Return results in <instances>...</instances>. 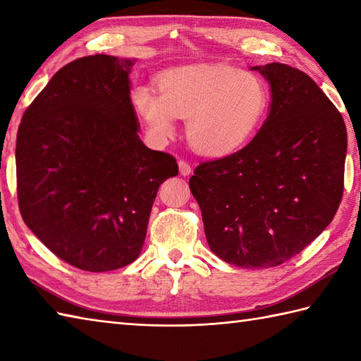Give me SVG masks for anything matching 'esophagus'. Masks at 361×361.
I'll use <instances>...</instances> for the list:
<instances>
[{
  "label": "esophagus",
  "mask_w": 361,
  "mask_h": 361,
  "mask_svg": "<svg viewBox=\"0 0 361 361\" xmlns=\"http://www.w3.org/2000/svg\"><path fill=\"white\" fill-rule=\"evenodd\" d=\"M178 169H180V173H181L183 176H188L190 172H192V169H190V164H189V162L183 161V159H180V161H178Z\"/></svg>",
  "instance_id": "1"
}]
</instances>
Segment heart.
Instances as JSON below:
<instances>
[{"instance_id":"b5f03b06","label":"heart","mask_w":361,"mask_h":361,"mask_svg":"<svg viewBox=\"0 0 361 361\" xmlns=\"http://www.w3.org/2000/svg\"><path fill=\"white\" fill-rule=\"evenodd\" d=\"M157 90L136 86L131 104L153 142L173 137L176 118H186V136L204 157L241 150L263 126L269 90L261 78L225 66H183L157 78Z\"/></svg>"}]
</instances>
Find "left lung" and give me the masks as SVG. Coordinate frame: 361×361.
Instances as JSON below:
<instances>
[{
	"instance_id": "8db88e82",
	"label": "left lung",
	"mask_w": 361,
	"mask_h": 361,
	"mask_svg": "<svg viewBox=\"0 0 361 361\" xmlns=\"http://www.w3.org/2000/svg\"><path fill=\"white\" fill-rule=\"evenodd\" d=\"M271 86L269 114L241 150L202 162L189 180L209 249L245 269L279 266L327 228L344 188L348 133L302 70L252 67Z\"/></svg>"
}]
</instances>
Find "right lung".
I'll return each instance as SVG.
<instances>
[{
	"label": "right lung",
	"instance_id": "add662e5",
	"mask_svg": "<svg viewBox=\"0 0 361 361\" xmlns=\"http://www.w3.org/2000/svg\"><path fill=\"white\" fill-rule=\"evenodd\" d=\"M136 59L95 54L56 72L17 133L21 217L56 257L89 272L133 263L153 202L178 175L139 137L130 73Z\"/></svg>",
	"mask_w": 361,
	"mask_h": 361
}]
</instances>
